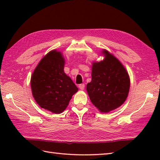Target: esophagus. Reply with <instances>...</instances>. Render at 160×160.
Masks as SVG:
<instances>
[{
	"label": "esophagus",
	"instance_id": "1",
	"mask_svg": "<svg viewBox=\"0 0 160 160\" xmlns=\"http://www.w3.org/2000/svg\"><path fill=\"white\" fill-rule=\"evenodd\" d=\"M78 87L80 90H84V84H80L78 85Z\"/></svg>",
	"mask_w": 160,
	"mask_h": 160
}]
</instances>
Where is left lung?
Wrapping results in <instances>:
<instances>
[{"label": "left lung", "instance_id": "obj_1", "mask_svg": "<svg viewBox=\"0 0 160 160\" xmlns=\"http://www.w3.org/2000/svg\"><path fill=\"white\" fill-rule=\"evenodd\" d=\"M104 60L92 63L91 81L87 91L91 102L101 113L120 107L128 97L130 78L120 60L106 49Z\"/></svg>", "mask_w": 160, "mask_h": 160}]
</instances>
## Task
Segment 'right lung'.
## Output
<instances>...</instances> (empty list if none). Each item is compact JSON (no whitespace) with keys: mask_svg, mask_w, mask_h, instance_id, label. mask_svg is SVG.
Returning <instances> with one entry per match:
<instances>
[{"mask_svg":"<svg viewBox=\"0 0 160 160\" xmlns=\"http://www.w3.org/2000/svg\"><path fill=\"white\" fill-rule=\"evenodd\" d=\"M62 53L51 51L40 61L31 77L33 97L39 106L59 114L66 109L78 89L64 73Z\"/></svg>","mask_w":160,"mask_h":160,"instance_id":"right-lung-1","label":"right lung"}]
</instances>
